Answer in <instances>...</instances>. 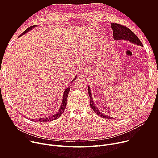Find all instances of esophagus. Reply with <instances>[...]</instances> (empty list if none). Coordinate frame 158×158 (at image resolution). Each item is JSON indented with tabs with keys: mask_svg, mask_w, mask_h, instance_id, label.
I'll use <instances>...</instances> for the list:
<instances>
[{
	"mask_svg": "<svg viewBox=\"0 0 158 158\" xmlns=\"http://www.w3.org/2000/svg\"><path fill=\"white\" fill-rule=\"evenodd\" d=\"M83 71H84L83 67H79V71L80 73H82V72H83Z\"/></svg>",
	"mask_w": 158,
	"mask_h": 158,
	"instance_id": "esophagus-1",
	"label": "esophagus"
}]
</instances>
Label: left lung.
<instances>
[{
  "label": "left lung",
  "instance_id": "8db88e82",
  "mask_svg": "<svg viewBox=\"0 0 158 158\" xmlns=\"http://www.w3.org/2000/svg\"><path fill=\"white\" fill-rule=\"evenodd\" d=\"M111 28L113 31V38L114 40H127L132 44H136L138 46L143 47V44L138 37L134 34L127 27L120 25L116 23H111ZM88 93L90 97V106H91L93 110L94 111L97 115L107 119H111L110 116L104 114L103 112H101L98 110V108L96 107L94 103V101L92 98V93L91 92L89 86L88 85Z\"/></svg>",
  "mask_w": 158,
  "mask_h": 158
}]
</instances>
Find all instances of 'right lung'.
Returning a JSON list of instances; mask_svg holds the SVG:
<instances>
[{"label": "right lung", "instance_id": "right-lung-1", "mask_svg": "<svg viewBox=\"0 0 158 158\" xmlns=\"http://www.w3.org/2000/svg\"><path fill=\"white\" fill-rule=\"evenodd\" d=\"M37 26H31L30 27L27 28L23 33L21 34L19 37H20L22 35H23L24 34H25L26 33H27L29 31H30L32 29V28H34L35 27H36ZM77 78V76L74 78V79L70 82L69 84H71V83H72L73 82H74L76 79ZM69 91H70V85H67L65 88V89L64 90V92L63 94V96H62V102H61V105L59 109V110H57V112H56L55 114H51L50 116H42L40 118H38L34 119H30L31 120H32L34 122H41V123H44V122H49V121H51L53 120H55L56 119H58L64 112L65 108L66 107V104H67V96H68V94L69 93Z\"/></svg>", "mask_w": 158, "mask_h": 158}]
</instances>
